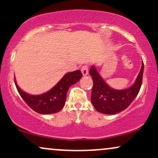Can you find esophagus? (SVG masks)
<instances>
[{"mask_svg":"<svg viewBox=\"0 0 158 158\" xmlns=\"http://www.w3.org/2000/svg\"><path fill=\"white\" fill-rule=\"evenodd\" d=\"M81 71L82 73L83 76H87L88 74V65H84L83 67H81Z\"/></svg>","mask_w":158,"mask_h":158,"instance_id":"esophagus-1","label":"esophagus"}]
</instances>
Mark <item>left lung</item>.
Listing matches in <instances>:
<instances>
[{"label": "left lung", "instance_id": "left-lung-1", "mask_svg": "<svg viewBox=\"0 0 158 158\" xmlns=\"http://www.w3.org/2000/svg\"><path fill=\"white\" fill-rule=\"evenodd\" d=\"M143 69L144 64L142 62L140 71L131 87L124 90H115L108 86L93 65L90 69L89 73L94 82L91 102L94 108L104 114H116L128 108L137 97L141 88Z\"/></svg>", "mask_w": 158, "mask_h": 158}]
</instances>
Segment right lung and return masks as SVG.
I'll list each match as a JSON object with an SVG mask.
<instances>
[{
  "label": "right lung",
  "mask_w": 158,
  "mask_h": 158,
  "mask_svg": "<svg viewBox=\"0 0 158 158\" xmlns=\"http://www.w3.org/2000/svg\"><path fill=\"white\" fill-rule=\"evenodd\" d=\"M82 77L80 70L66 73L53 88L41 95H31L25 93L15 84L18 91L29 107L37 113L50 114L57 113L64 106L67 92L71 85L79 81Z\"/></svg>",
  "instance_id": "1"
}]
</instances>
